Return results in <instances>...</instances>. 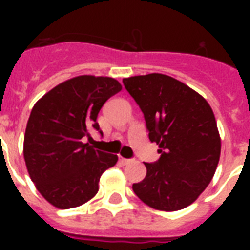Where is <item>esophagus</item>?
Listing matches in <instances>:
<instances>
[{
    "mask_svg": "<svg viewBox=\"0 0 250 250\" xmlns=\"http://www.w3.org/2000/svg\"><path fill=\"white\" fill-rule=\"evenodd\" d=\"M119 161H121L123 165H128V164H131V162H132V160H128V158H122V157H121V160H119Z\"/></svg>",
    "mask_w": 250,
    "mask_h": 250,
    "instance_id": "obj_1",
    "label": "esophagus"
}]
</instances>
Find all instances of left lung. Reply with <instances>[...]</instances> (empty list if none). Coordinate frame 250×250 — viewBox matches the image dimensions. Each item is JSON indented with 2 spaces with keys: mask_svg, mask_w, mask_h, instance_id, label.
Segmentation results:
<instances>
[{
  "mask_svg": "<svg viewBox=\"0 0 250 250\" xmlns=\"http://www.w3.org/2000/svg\"><path fill=\"white\" fill-rule=\"evenodd\" d=\"M144 114L149 140L161 157L146 164V176L132 189L148 206L175 211L197 200L211 182L221 156V137L210 105L182 82L164 75L123 79Z\"/></svg>",
  "mask_w": 250,
  "mask_h": 250,
  "instance_id": "8db88e82",
  "label": "left lung"
}]
</instances>
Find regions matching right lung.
<instances>
[{
  "label": "right lung",
  "instance_id": "right-lung-1",
  "mask_svg": "<svg viewBox=\"0 0 250 250\" xmlns=\"http://www.w3.org/2000/svg\"><path fill=\"white\" fill-rule=\"evenodd\" d=\"M121 89L113 78L76 76L54 86L33 106L23 154L37 190L53 206L70 209L89 201L104 171L117 164V154L97 150L84 140L92 139V128L100 131V110Z\"/></svg>",
  "mask_w": 250,
  "mask_h": 250
}]
</instances>
